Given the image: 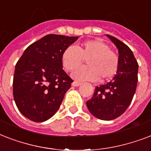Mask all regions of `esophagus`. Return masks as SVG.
Segmentation results:
<instances>
[{
    "mask_svg": "<svg viewBox=\"0 0 151 151\" xmlns=\"http://www.w3.org/2000/svg\"><path fill=\"white\" fill-rule=\"evenodd\" d=\"M81 85V83L78 82V81H73V82L72 83V85H73V86H74V87H78V86H80Z\"/></svg>",
    "mask_w": 151,
    "mask_h": 151,
    "instance_id": "esophagus-1",
    "label": "esophagus"
}]
</instances>
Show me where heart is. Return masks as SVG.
I'll list each match as a JSON object with an SVG mask.
<instances>
[{
  "label": "heart",
  "mask_w": 151,
  "mask_h": 151,
  "mask_svg": "<svg viewBox=\"0 0 151 151\" xmlns=\"http://www.w3.org/2000/svg\"><path fill=\"white\" fill-rule=\"evenodd\" d=\"M85 59L88 66H81L72 73V78L78 81H94L99 78L102 80H109L117 73L118 56L101 40L85 41L78 48L68 46L62 54V64L67 71L78 68Z\"/></svg>",
  "instance_id": "1"
}]
</instances>
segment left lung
Returning <instances> with one entry per match:
<instances>
[{
  "mask_svg": "<svg viewBox=\"0 0 151 151\" xmlns=\"http://www.w3.org/2000/svg\"><path fill=\"white\" fill-rule=\"evenodd\" d=\"M106 36L118 49L117 74L110 82L97 86L92 99L86 102L90 113L97 118L110 121L127 110L136 92L138 82V63L132 50L118 39Z\"/></svg>",
  "mask_w": 151,
  "mask_h": 151,
  "instance_id": "left-lung-1",
  "label": "left lung"
}]
</instances>
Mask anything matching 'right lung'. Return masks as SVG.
<instances>
[{
    "mask_svg": "<svg viewBox=\"0 0 151 151\" xmlns=\"http://www.w3.org/2000/svg\"><path fill=\"white\" fill-rule=\"evenodd\" d=\"M78 37L48 34L27 47L15 65L13 96L21 114L43 122L59 109L73 80L63 70L62 54Z\"/></svg>",
    "mask_w": 151,
    "mask_h": 151,
    "instance_id": "obj_1",
    "label": "right lung"
}]
</instances>
